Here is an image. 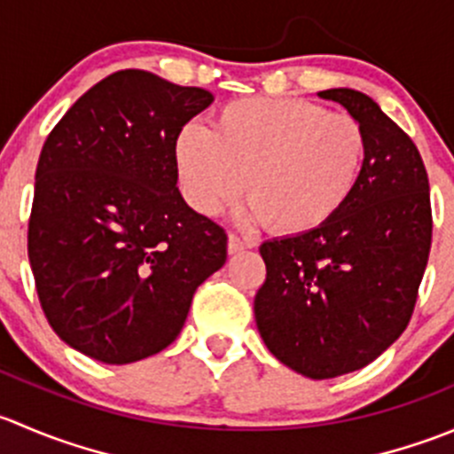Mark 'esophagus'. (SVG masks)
I'll use <instances>...</instances> for the list:
<instances>
[{
    "label": "esophagus",
    "mask_w": 454,
    "mask_h": 454,
    "mask_svg": "<svg viewBox=\"0 0 454 454\" xmlns=\"http://www.w3.org/2000/svg\"><path fill=\"white\" fill-rule=\"evenodd\" d=\"M253 246H254L253 241L246 239V237L235 235V232H231V235H228V253L231 254L241 253V250H248V248H253Z\"/></svg>",
    "instance_id": "esophagus-1"
}]
</instances>
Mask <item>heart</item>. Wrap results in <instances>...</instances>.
<instances>
[{
    "label": "heart",
    "mask_w": 454,
    "mask_h": 454,
    "mask_svg": "<svg viewBox=\"0 0 454 454\" xmlns=\"http://www.w3.org/2000/svg\"><path fill=\"white\" fill-rule=\"evenodd\" d=\"M367 151V129L351 114L305 98H241L223 105L208 131L182 127L173 160L198 213L217 215L246 193L250 219L299 237L349 204Z\"/></svg>",
    "instance_id": "obj_1"
}]
</instances>
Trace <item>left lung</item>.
I'll list each match as a JSON object with an SVG mask.
<instances>
[{
  "label": "left lung",
  "mask_w": 454,
  "mask_h": 454,
  "mask_svg": "<svg viewBox=\"0 0 454 454\" xmlns=\"http://www.w3.org/2000/svg\"><path fill=\"white\" fill-rule=\"evenodd\" d=\"M318 96L367 129L363 180L323 228L261 244L265 281L254 318L274 358L305 378L329 380L367 367L406 329L428 263L433 210L409 134L363 91Z\"/></svg>",
  "instance_id": "obj_1"
}]
</instances>
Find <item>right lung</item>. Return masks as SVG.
Wrapping results in <instances>:
<instances>
[{
  "label": "right lung",
  "instance_id": "1",
  "mask_svg": "<svg viewBox=\"0 0 454 454\" xmlns=\"http://www.w3.org/2000/svg\"><path fill=\"white\" fill-rule=\"evenodd\" d=\"M213 103L201 87L121 70L54 125L36 164L28 259L63 342L105 364L171 345L228 237L177 191L173 146Z\"/></svg>",
  "mask_w": 454,
  "mask_h": 454
}]
</instances>
